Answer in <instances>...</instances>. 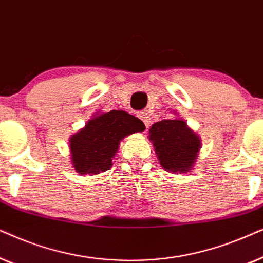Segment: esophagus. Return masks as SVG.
<instances>
[{
	"instance_id": "1",
	"label": "esophagus",
	"mask_w": 263,
	"mask_h": 263,
	"mask_svg": "<svg viewBox=\"0 0 263 263\" xmlns=\"http://www.w3.org/2000/svg\"><path fill=\"white\" fill-rule=\"evenodd\" d=\"M139 117L141 118L142 122H143V123H145L146 127H148V125L151 124V117L148 116V114H146V112H141V114L139 115Z\"/></svg>"
}]
</instances>
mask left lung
I'll use <instances>...</instances> for the list:
<instances>
[{
  "instance_id": "left-lung-1",
  "label": "left lung",
  "mask_w": 263,
  "mask_h": 263,
  "mask_svg": "<svg viewBox=\"0 0 263 263\" xmlns=\"http://www.w3.org/2000/svg\"><path fill=\"white\" fill-rule=\"evenodd\" d=\"M161 166L174 174H186L192 170L201 148V140L183 120H163L149 129Z\"/></svg>"
}]
</instances>
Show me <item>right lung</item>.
<instances>
[{
	"mask_svg": "<svg viewBox=\"0 0 263 263\" xmlns=\"http://www.w3.org/2000/svg\"><path fill=\"white\" fill-rule=\"evenodd\" d=\"M145 130L138 117L122 110L97 115L69 140L71 164L81 175H98L112 166L122 139Z\"/></svg>",
	"mask_w": 263,
	"mask_h": 263,
	"instance_id": "1",
	"label": "right lung"
}]
</instances>
